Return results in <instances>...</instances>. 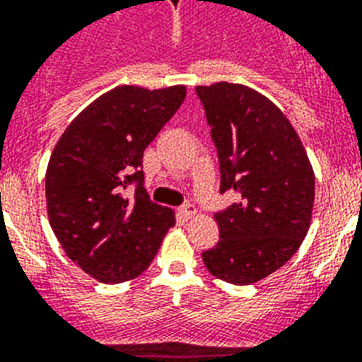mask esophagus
<instances>
[{
    "mask_svg": "<svg viewBox=\"0 0 362 362\" xmlns=\"http://www.w3.org/2000/svg\"><path fill=\"white\" fill-rule=\"evenodd\" d=\"M195 212H197V209L187 203V205H182L180 209H178V216H180L182 220H189V218L195 216Z\"/></svg>",
    "mask_w": 362,
    "mask_h": 362,
    "instance_id": "esophagus-1",
    "label": "esophagus"
}]
</instances>
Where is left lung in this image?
I'll use <instances>...</instances> for the list:
<instances>
[{
  "instance_id": "1",
  "label": "left lung",
  "mask_w": 362,
  "mask_h": 362,
  "mask_svg": "<svg viewBox=\"0 0 362 362\" xmlns=\"http://www.w3.org/2000/svg\"><path fill=\"white\" fill-rule=\"evenodd\" d=\"M220 163V193L237 201L214 212L220 241L206 269L250 285L291 260L310 230L315 176L300 136L279 107L235 83L197 87Z\"/></svg>"
}]
</instances>
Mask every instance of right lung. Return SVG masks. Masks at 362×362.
I'll list each match as a JSON object with an SVG mask.
<instances>
[{"mask_svg": "<svg viewBox=\"0 0 362 362\" xmlns=\"http://www.w3.org/2000/svg\"><path fill=\"white\" fill-rule=\"evenodd\" d=\"M186 98V87H115L83 110L45 175L49 224L74 264L100 283L146 272L175 212L150 201L142 157ZM135 186V197L124 193Z\"/></svg>", "mask_w": 362, "mask_h": 362, "instance_id": "1", "label": "right lung"}]
</instances>
